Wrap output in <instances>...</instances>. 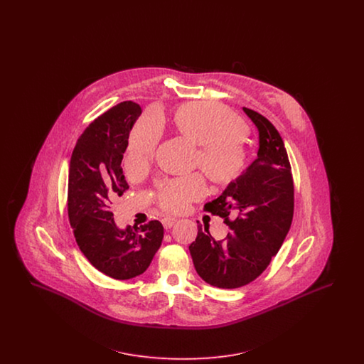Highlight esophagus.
<instances>
[{"label":"esophagus","instance_id":"esophagus-1","mask_svg":"<svg viewBox=\"0 0 364 364\" xmlns=\"http://www.w3.org/2000/svg\"><path fill=\"white\" fill-rule=\"evenodd\" d=\"M176 218H172V217H165V218H162V225L165 229H171L172 226L176 224Z\"/></svg>","mask_w":364,"mask_h":364}]
</instances>
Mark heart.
<instances>
[{"label": "heart", "instance_id": "1", "mask_svg": "<svg viewBox=\"0 0 364 364\" xmlns=\"http://www.w3.org/2000/svg\"><path fill=\"white\" fill-rule=\"evenodd\" d=\"M177 131L195 144V165L208 180L217 186L236 181L247 168L244 122L223 105L214 102H191L180 106L173 116ZM161 138V128L156 119L143 117L134 128L127 164L131 171L147 168L156 154ZM205 183L199 174L164 181L156 191V202L171 213L183 211L188 203L200 198Z\"/></svg>", "mask_w": 364, "mask_h": 364}]
</instances>
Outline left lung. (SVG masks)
Returning a JSON list of instances; mask_svg holds the SVG:
<instances>
[{
  "mask_svg": "<svg viewBox=\"0 0 364 364\" xmlns=\"http://www.w3.org/2000/svg\"><path fill=\"white\" fill-rule=\"evenodd\" d=\"M259 132L255 161L205 210L229 226L215 240L208 225H198L190 245L196 273L210 285L240 288L266 270L285 240L294 218V187L288 154L276 127L258 112L242 107Z\"/></svg>",
  "mask_w": 364,
  "mask_h": 364,
  "instance_id": "8db88e82",
  "label": "left lung"
}]
</instances>
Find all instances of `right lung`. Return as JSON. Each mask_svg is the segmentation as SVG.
Masks as SVG:
<instances>
[{
    "instance_id": "right-lung-1",
    "label": "right lung",
    "mask_w": 364,
    "mask_h": 364,
    "mask_svg": "<svg viewBox=\"0 0 364 364\" xmlns=\"http://www.w3.org/2000/svg\"><path fill=\"white\" fill-rule=\"evenodd\" d=\"M140 114L132 101L113 106L87 127L70 156L68 217L75 239L88 262L114 279L144 273L164 239L159 221L120 229L110 211L112 200L129 188L122 156Z\"/></svg>"
}]
</instances>
